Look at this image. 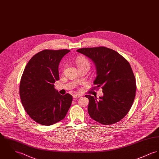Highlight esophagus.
<instances>
[{
    "label": "esophagus",
    "mask_w": 159,
    "mask_h": 159,
    "mask_svg": "<svg viewBox=\"0 0 159 159\" xmlns=\"http://www.w3.org/2000/svg\"><path fill=\"white\" fill-rule=\"evenodd\" d=\"M80 97V95H74L73 96L74 99H77V98H79Z\"/></svg>",
    "instance_id": "esophagus-1"
}]
</instances>
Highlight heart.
<instances>
[{
	"mask_svg": "<svg viewBox=\"0 0 159 159\" xmlns=\"http://www.w3.org/2000/svg\"><path fill=\"white\" fill-rule=\"evenodd\" d=\"M76 63L78 67L83 66L84 65H87L90 67V62L89 61L84 57H80L76 60Z\"/></svg>",
	"mask_w": 159,
	"mask_h": 159,
	"instance_id": "b5f03b06",
	"label": "heart"
}]
</instances>
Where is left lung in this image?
<instances>
[{"label": "left lung", "mask_w": 159, "mask_h": 159, "mask_svg": "<svg viewBox=\"0 0 159 159\" xmlns=\"http://www.w3.org/2000/svg\"><path fill=\"white\" fill-rule=\"evenodd\" d=\"M92 60L96 69L94 89L101 87L103 96H85L89 100L88 113L93 120L111 125L127 115L134 102L136 83L131 66L116 51L101 46L76 51Z\"/></svg>", "instance_id": "obj_1"}]
</instances>
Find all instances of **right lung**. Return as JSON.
Here are the masks:
<instances>
[{
  "mask_svg": "<svg viewBox=\"0 0 159 159\" xmlns=\"http://www.w3.org/2000/svg\"><path fill=\"white\" fill-rule=\"evenodd\" d=\"M67 49H45L36 53L21 76L19 93L27 114L36 122L51 125L63 119L72 102L69 93L60 95L54 88L59 80L58 66Z\"/></svg>",
  "mask_w": 159,
  "mask_h": 159,
  "instance_id": "obj_1",
  "label": "right lung"
}]
</instances>
